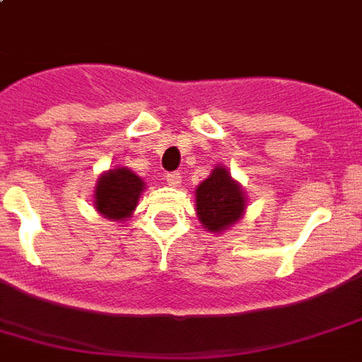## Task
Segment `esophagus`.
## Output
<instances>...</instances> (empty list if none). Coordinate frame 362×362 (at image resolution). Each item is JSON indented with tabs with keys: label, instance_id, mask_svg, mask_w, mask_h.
<instances>
[{
	"label": "esophagus",
	"instance_id": "obj_1",
	"mask_svg": "<svg viewBox=\"0 0 362 362\" xmlns=\"http://www.w3.org/2000/svg\"><path fill=\"white\" fill-rule=\"evenodd\" d=\"M165 180H167V184H169V186H180L182 184V175L180 173H167V175H165Z\"/></svg>",
	"mask_w": 362,
	"mask_h": 362
}]
</instances>
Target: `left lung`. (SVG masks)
I'll list each match as a JSON object with an SVG mask.
<instances>
[{
    "instance_id": "left-lung-1",
    "label": "left lung",
    "mask_w": 362,
    "mask_h": 362,
    "mask_svg": "<svg viewBox=\"0 0 362 362\" xmlns=\"http://www.w3.org/2000/svg\"><path fill=\"white\" fill-rule=\"evenodd\" d=\"M197 218L210 233L227 231L237 223L246 210V193L242 192L223 165H218L195 189Z\"/></svg>"
}]
</instances>
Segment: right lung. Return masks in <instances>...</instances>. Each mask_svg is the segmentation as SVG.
Segmentation results:
<instances>
[{"label": "right lung", "mask_w": 362, "mask_h": 362, "mask_svg": "<svg viewBox=\"0 0 362 362\" xmlns=\"http://www.w3.org/2000/svg\"><path fill=\"white\" fill-rule=\"evenodd\" d=\"M144 189L141 176L127 167H116L98 178L93 192V209L107 220L120 221L131 218Z\"/></svg>", "instance_id": "add662e5"}]
</instances>
